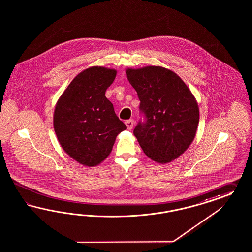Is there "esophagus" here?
Here are the masks:
<instances>
[{"instance_id":"1","label":"esophagus","mask_w":252,"mask_h":252,"mask_svg":"<svg viewBox=\"0 0 252 252\" xmlns=\"http://www.w3.org/2000/svg\"><path fill=\"white\" fill-rule=\"evenodd\" d=\"M134 124H135L134 120H127V121H126V125L127 126V129H132L133 126H134Z\"/></svg>"}]
</instances>
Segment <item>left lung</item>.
<instances>
[{
  "instance_id": "left-lung-1",
  "label": "left lung",
  "mask_w": 252,
  "mask_h": 252,
  "mask_svg": "<svg viewBox=\"0 0 252 252\" xmlns=\"http://www.w3.org/2000/svg\"><path fill=\"white\" fill-rule=\"evenodd\" d=\"M140 100L145 124L138 123L134 135L146 155L168 163L193 142L199 121L197 100L181 77L156 65L126 70Z\"/></svg>"
}]
</instances>
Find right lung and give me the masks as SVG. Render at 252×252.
Masks as SVG:
<instances>
[{
	"instance_id": "add662e5",
	"label": "right lung",
	"mask_w": 252,
	"mask_h": 252,
	"mask_svg": "<svg viewBox=\"0 0 252 252\" xmlns=\"http://www.w3.org/2000/svg\"><path fill=\"white\" fill-rule=\"evenodd\" d=\"M117 71L103 66L85 69L71 81L57 100L54 132L63 150L85 166L106 159L115 138L126 126L105 97Z\"/></svg>"
}]
</instances>
